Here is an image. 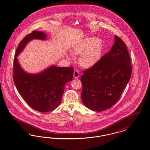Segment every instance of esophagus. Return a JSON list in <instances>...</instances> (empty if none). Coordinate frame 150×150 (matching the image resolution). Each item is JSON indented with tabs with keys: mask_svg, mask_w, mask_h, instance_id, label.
I'll return each mask as SVG.
<instances>
[{
	"mask_svg": "<svg viewBox=\"0 0 150 150\" xmlns=\"http://www.w3.org/2000/svg\"><path fill=\"white\" fill-rule=\"evenodd\" d=\"M79 76H80V74H79L78 71L75 70L74 72V78H78Z\"/></svg>",
	"mask_w": 150,
	"mask_h": 150,
	"instance_id": "34e87169",
	"label": "esophagus"
}]
</instances>
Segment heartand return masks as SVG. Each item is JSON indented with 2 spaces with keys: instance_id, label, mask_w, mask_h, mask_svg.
<instances>
[{
  "instance_id": "heart-1",
  "label": "heart",
  "mask_w": 150,
  "mask_h": 150,
  "mask_svg": "<svg viewBox=\"0 0 150 150\" xmlns=\"http://www.w3.org/2000/svg\"><path fill=\"white\" fill-rule=\"evenodd\" d=\"M102 52V42L100 39L95 37H88L79 42L67 55L71 59L72 55H79V64L84 68L93 66L99 59Z\"/></svg>"
}]
</instances>
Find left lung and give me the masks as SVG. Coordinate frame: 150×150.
I'll return each instance as SVG.
<instances>
[{"mask_svg":"<svg viewBox=\"0 0 150 150\" xmlns=\"http://www.w3.org/2000/svg\"><path fill=\"white\" fill-rule=\"evenodd\" d=\"M130 64L126 44L115 35L111 50L81 76V97L86 107L100 112L113 106L130 79Z\"/></svg>","mask_w":150,"mask_h":150,"instance_id":"left-lung-1","label":"left lung"}]
</instances>
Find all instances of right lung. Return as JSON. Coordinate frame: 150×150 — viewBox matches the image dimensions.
Here are the masks:
<instances>
[{
  "instance_id": "1",
  "label": "right lung",
  "mask_w": 150,
  "mask_h": 150,
  "mask_svg": "<svg viewBox=\"0 0 150 150\" xmlns=\"http://www.w3.org/2000/svg\"><path fill=\"white\" fill-rule=\"evenodd\" d=\"M46 38L47 34L39 31L26 36L18 45L13 62V81L17 91L30 107L41 112L52 111L59 106L64 86L71 81L74 74L72 67L54 65L37 74L28 73L22 69L17 56L31 40H45Z\"/></svg>"
}]
</instances>
